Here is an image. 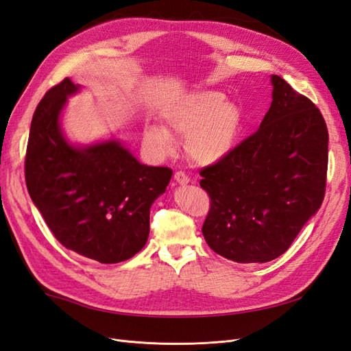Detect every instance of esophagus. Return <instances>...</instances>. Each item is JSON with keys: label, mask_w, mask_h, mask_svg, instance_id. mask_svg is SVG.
Listing matches in <instances>:
<instances>
[{"label": "esophagus", "mask_w": 351, "mask_h": 351, "mask_svg": "<svg viewBox=\"0 0 351 351\" xmlns=\"http://www.w3.org/2000/svg\"><path fill=\"white\" fill-rule=\"evenodd\" d=\"M174 180L178 183V184H187L190 182V178L186 173L183 171H176L174 173Z\"/></svg>", "instance_id": "34e87169"}]
</instances>
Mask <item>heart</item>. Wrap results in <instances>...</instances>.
Listing matches in <instances>:
<instances>
[{
  "instance_id": "heart-1",
  "label": "heart",
  "mask_w": 351,
  "mask_h": 351,
  "mask_svg": "<svg viewBox=\"0 0 351 351\" xmlns=\"http://www.w3.org/2000/svg\"><path fill=\"white\" fill-rule=\"evenodd\" d=\"M240 120L239 110L215 90L189 95L164 112L167 130L177 136H189V155L205 165L218 162L231 151L240 130ZM167 132L158 125H147L143 132L145 142L159 155L171 154L174 142Z\"/></svg>"
}]
</instances>
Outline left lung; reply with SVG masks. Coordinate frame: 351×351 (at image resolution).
<instances>
[{
	"instance_id": "8db88e82",
	"label": "left lung",
	"mask_w": 351,
	"mask_h": 351,
	"mask_svg": "<svg viewBox=\"0 0 351 351\" xmlns=\"http://www.w3.org/2000/svg\"><path fill=\"white\" fill-rule=\"evenodd\" d=\"M271 80L272 104L258 132L199 171L209 195L204 237L215 253L239 263L281 256L325 197L324 117L284 79Z\"/></svg>"
}]
</instances>
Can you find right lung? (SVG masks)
Wrapping results in <instances>:
<instances>
[{
    "label": "right lung",
    "mask_w": 351,
    "mask_h": 351,
    "mask_svg": "<svg viewBox=\"0 0 351 351\" xmlns=\"http://www.w3.org/2000/svg\"><path fill=\"white\" fill-rule=\"evenodd\" d=\"M77 89L66 77L38 104L25 156L27 192L66 249L99 263L123 262L146 244L151 206L173 169L141 164L117 141L70 146L58 117Z\"/></svg>",
    "instance_id": "right-lung-1"
}]
</instances>
